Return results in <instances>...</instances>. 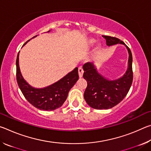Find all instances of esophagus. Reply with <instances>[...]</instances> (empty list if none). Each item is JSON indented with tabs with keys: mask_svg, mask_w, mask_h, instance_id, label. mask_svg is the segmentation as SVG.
<instances>
[{
	"mask_svg": "<svg viewBox=\"0 0 151 151\" xmlns=\"http://www.w3.org/2000/svg\"><path fill=\"white\" fill-rule=\"evenodd\" d=\"M78 75H79V78H82L83 77V73H84V70L83 69V68L80 66V67L78 68Z\"/></svg>",
	"mask_w": 151,
	"mask_h": 151,
	"instance_id": "34e87169",
	"label": "esophagus"
}]
</instances>
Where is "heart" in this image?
<instances>
[{
  "label": "heart",
  "instance_id": "obj_1",
  "mask_svg": "<svg viewBox=\"0 0 151 151\" xmlns=\"http://www.w3.org/2000/svg\"><path fill=\"white\" fill-rule=\"evenodd\" d=\"M95 42H96V40L94 39H90L88 40V42L89 45H93ZM101 49H102L101 45H99L96 48V52H99V51H101Z\"/></svg>",
  "mask_w": 151,
  "mask_h": 151
}]
</instances>
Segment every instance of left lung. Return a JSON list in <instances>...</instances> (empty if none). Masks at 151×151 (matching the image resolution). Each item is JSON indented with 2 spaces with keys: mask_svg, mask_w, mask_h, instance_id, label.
I'll use <instances>...</instances> for the list:
<instances>
[{
  "mask_svg": "<svg viewBox=\"0 0 151 151\" xmlns=\"http://www.w3.org/2000/svg\"><path fill=\"white\" fill-rule=\"evenodd\" d=\"M102 37L105 39L109 47L117 44L124 45L129 52V60L125 73L114 80H109L99 73L93 63H86L83 65V78L87 82L84 98L89 106L98 110L111 109L123 100L131 88L133 78L132 57L129 48L117 38L104 35Z\"/></svg>",
  "mask_w": 151,
  "mask_h": 151,
  "instance_id": "8db88e82",
  "label": "left lung"
}]
</instances>
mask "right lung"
I'll return each instance as SVG.
<instances>
[{"label":"right lung","mask_w":151,"mask_h":151,"mask_svg":"<svg viewBox=\"0 0 151 151\" xmlns=\"http://www.w3.org/2000/svg\"><path fill=\"white\" fill-rule=\"evenodd\" d=\"M50 31V30H48V32ZM36 37L37 36L33 38ZM19 52L16 61L17 81L20 91L27 100L32 105L42 111H54L62 106L67 98L68 92L78 80V68L76 67L71 72L51 85L37 88L30 86L22 76L19 67Z\"/></svg>","instance_id":"right-lung-1"}]
</instances>
